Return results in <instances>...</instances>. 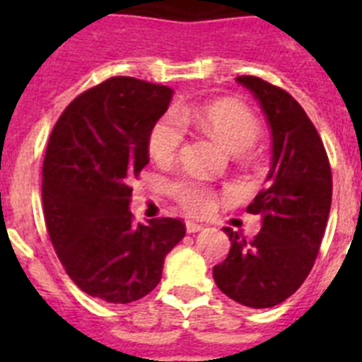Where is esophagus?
Returning <instances> with one entry per match:
<instances>
[{
    "label": "esophagus",
    "instance_id": "1",
    "mask_svg": "<svg viewBox=\"0 0 362 362\" xmlns=\"http://www.w3.org/2000/svg\"><path fill=\"white\" fill-rule=\"evenodd\" d=\"M204 226L199 225V223H194V221H187V232L188 233H196L199 230H203Z\"/></svg>",
    "mask_w": 362,
    "mask_h": 362
}]
</instances>
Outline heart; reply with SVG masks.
<instances>
[{"label":"heart","instance_id":"b5f03b06","mask_svg":"<svg viewBox=\"0 0 362 362\" xmlns=\"http://www.w3.org/2000/svg\"><path fill=\"white\" fill-rule=\"evenodd\" d=\"M183 123H194L225 146L228 152L239 153L250 148L259 136V123L245 105L238 101H217L199 110H177L159 117L148 134V152L159 165L172 163L185 141ZM170 194L183 210L192 216H203L214 209V192L206 185L192 179H179L170 185Z\"/></svg>","mask_w":362,"mask_h":362}]
</instances>
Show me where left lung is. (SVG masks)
<instances>
[{"mask_svg": "<svg viewBox=\"0 0 362 362\" xmlns=\"http://www.w3.org/2000/svg\"><path fill=\"white\" fill-rule=\"evenodd\" d=\"M261 105L272 132L267 187L246 212L261 230L246 243L225 226L230 252L214 267L217 288L239 305L272 308L305 283L319 254L332 206V170L317 130L296 99L255 76H239Z\"/></svg>", "mask_w": 362, "mask_h": 362, "instance_id": "8db88e82", "label": "left lung"}]
</instances>
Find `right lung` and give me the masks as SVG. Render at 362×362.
<instances>
[{"label":"right lung","mask_w":362,"mask_h":362,"mask_svg":"<svg viewBox=\"0 0 362 362\" xmlns=\"http://www.w3.org/2000/svg\"><path fill=\"white\" fill-rule=\"evenodd\" d=\"M174 90L110 78L57 119L43 161V212L70 279L92 297L127 305L161 281L166 254L185 238L179 219L134 223L130 181L148 165V134Z\"/></svg>","instance_id":"obj_1"}]
</instances>
